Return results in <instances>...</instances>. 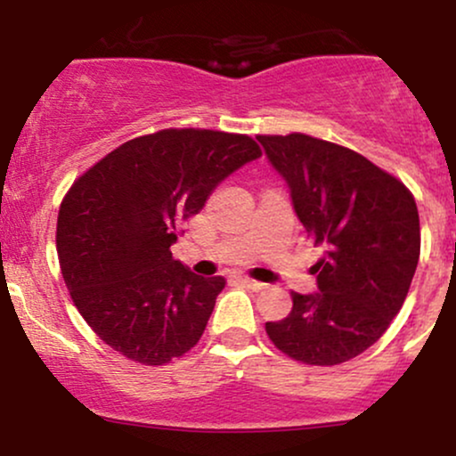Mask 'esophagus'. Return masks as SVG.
Masks as SVG:
<instances>
[{"mask_svg": "<svg viewBox=\"0 0 456 456\" xmlns=\"http://www.w3.org/2000/svg\"><path fill=\"white\" fill-rule=\"evenodd\" d=\"M242 282L246 287H248V289H253V291H261V289H265V282H259V281H255V279H242Z\"/></svg>", "mask_w": 456, "mask_h": 456, "instance_id": "esophagus-1", "label": "esophagus"}]
</instances>
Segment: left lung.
<instances>
[{"mask_svg": "<svg viewBox=\"0 0 456 456\" xmlns=\"http://www.w3.org/2000/svg\"><path fill=\"white\" fill-rule=\"evenodd\" d=\"M289 186L294 210L322 244L317 291L291 294L294 308L265 323L272 343L305 364L347 362L390 326L420 257L411 192L358 151L308 134H259Z\"/></svg>", "mask_w": 456, "mask_h": 456, "instance_id": "8db88e82", "label": "left lung"}]
</instances>
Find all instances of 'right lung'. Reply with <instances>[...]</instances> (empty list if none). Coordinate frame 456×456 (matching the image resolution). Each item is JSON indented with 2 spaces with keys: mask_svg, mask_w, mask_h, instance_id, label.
<instances>
[{
  "mask_svg": "<svg viewBox=\"0 0 456 456\" xmlns=\"http://www.w3.org/2000/svg\"><path fill=\"white\" fill-rule=\"evenodd\" d=\"M259 156L246 134L167 128L126 141L72 184L57 255L72 302L109 347L159 366L199 343L224 279L191 272L171 244L214 188Z\"/></svg>",
  "mask_w": 456,
  "mask_h": 456,
  "instance_id": "right-lung-1",
  "label": "right lung"
}]
</instances>
